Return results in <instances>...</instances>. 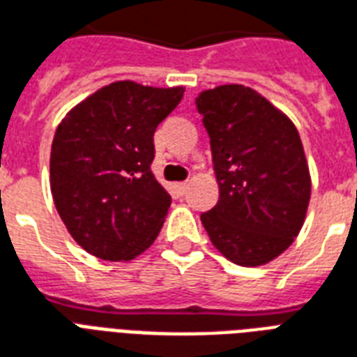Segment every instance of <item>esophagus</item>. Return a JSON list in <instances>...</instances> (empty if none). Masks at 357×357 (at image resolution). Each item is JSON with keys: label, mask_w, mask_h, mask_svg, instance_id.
<instances>
[{"label": "esophagus", "mask_w": 357, "mask_h": 357, "mask_svg": "<svg viewBox=\"0 0 357 357\" xmlns=\"http://www.w3.org/2000/svg\"><path fill=\"white\" fill-rule=\"evenodd\" d=\"M187 187H189V183H178V192L179 195H185V192H187Z\"/></svg>", "instance_id": "1"}]
</instances>
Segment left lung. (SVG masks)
Returning <instances> with one entry per match:
<instances>
[{
    "label": "left lung",
    "instance_id": "left-lung-1",
    "mask_svg": "<svg viewBox=\"0 0 357 357\" xmlns=\"http://www.w3.org/2000/svg\"><path fill=\"white\" fill-rule=\"evenodd\" d=\"M209 135L219 202L200 215L215 249L238 266H264L298 238L311 174L296 125L241 84L197 97Z\"/></svg>",
    "mask_w": 357,
    "mask_h": 357
}]
</instances>
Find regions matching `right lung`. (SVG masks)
Listing matches in <instances>:
<instances>
[{"mask_svg":"<svg viewBox=\"0 0 357 357\" xmlns=\"http://www.w3.org/2000/svg\"><path fill=\"white\" fill-rule=\"evenodd\" d=\"M183 91V86L112 82L58 125L52 198L73 239L89 255L127 262L159 236L172 198L151 172L153 135Z\"/></svg>","mask_w":357,"mask_h":357,"instance_id":"1","label":"right lung"}]
</instances>
